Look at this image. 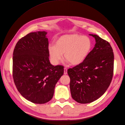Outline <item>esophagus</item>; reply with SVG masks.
Masks as SVG:
<instances>
[{"label":"esophagus","instance_id":"34e87169","mask_svg":"<svg viewBox=\"0 0 125 125\" xmlns=\"http://www.w3.org/2000/svg\"><path fill=\"white\" fill-rule=\"evenodd\" d=\"M67 73V69L66 68H64V74H66Z\"/></svg>","mask_w":125,"mask_h":125}]
</instances>
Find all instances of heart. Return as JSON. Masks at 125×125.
<instances>
[{
	"instance_id": "heart-1",
	"label": "heart",
	"mask_w": 125,
	"mask_h": 125,
	"mask_svg": "<svg viewBox=\"0 0 125 125\" xmlns=\"http://www.w3.org/2000/svg\"><path fill=\"white\" fill-rule=\"evenodd\" d=\"M92 48L90 37L77 34H68L59 37L55 45H50L48 52L51 62L55 65L64 57L73 65H78L88 56Z\"/></svg>"
}]
</instances>
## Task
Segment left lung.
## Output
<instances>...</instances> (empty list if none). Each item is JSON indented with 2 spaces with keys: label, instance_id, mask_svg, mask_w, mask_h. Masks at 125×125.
Listing matches in <instances>:
<instances>
[{
  "label": "left lung",
  "instance_id": "obj_1",
  "mask_svg": "<svg viewBox=\"0 0 125 125\" xmlns=\"http://www.w3.org/2000/svg\"><path fill=\"white\" fill-rule=\"evenodd\" d=\"M95 44L84 61L68 70L73 99L81 104L100 98L111 84L114 70V53L108 42L97 35Z\"/></svg>",
  "mask_w": 125,
  "mask_h": 125
}]
</instances>
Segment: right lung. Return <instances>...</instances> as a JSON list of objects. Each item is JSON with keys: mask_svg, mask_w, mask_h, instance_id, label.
Instances as JSON below:
<instances>
[{"mask_svg": "<svg viewBox=\"0 0 125 125\" xmlns=\"http://www.w3.org/2000/svg\"><path fill=\"white\" fill-rule=\"evenodd\" d=\"M47 32L30 33L19 41L13 53L12 73L18 91L25 99L44 104L53 96L63 67L54 66L49 60Z\"/></svg>", "mask_w": 125, "mask_h": 125, "instance_id": "add662e5", "label": "right lung"}]
</instances>
